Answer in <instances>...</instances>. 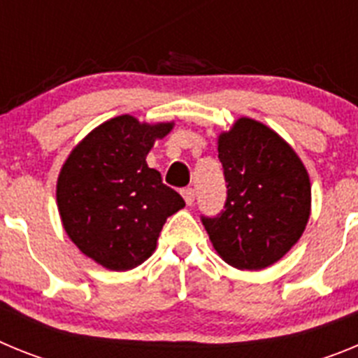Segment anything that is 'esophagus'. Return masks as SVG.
<instances>
[{
    "mask_svg": "<svg viewBox=\"0 0 358 358\" xmlns=\"http://www.w3.org/2000/svg\"><path fill=\"white\" fill-rule=\"evenodd\" d=\"M181 194H182V197H185L186 204H188V206H192V204H194V201H195V189L194 188H185Z\"/></svg>",
    "mask_w": 358,
    "mask_h": 358,
    "instance_id": "1",
    "label": "esophagus"
}]
</instances>
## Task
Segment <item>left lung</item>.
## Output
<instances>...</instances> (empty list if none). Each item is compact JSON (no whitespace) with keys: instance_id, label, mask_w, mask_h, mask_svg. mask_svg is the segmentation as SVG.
<instances>
[{"instance_id":"1","label":"left lung","mask_w":358,"mask_h":358,"mask_svg":"<svg viewBox=\"0 0 358 358\" xmlns=\"http://www.w3.org/2000/svg\"><path fill=\"white\" fill-rule=\"evenodd\" d=\"M227 197L201 220L215 251L236 268L258 271L285 255L310 217V179L287 141L264 123L240 118L218 138Z\"/></svg>"}]
</instances>
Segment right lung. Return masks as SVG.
<instances>
[{"label":"right lung","mask_w":358,"mask_h":358,"mask_svg":"<svg viewBox=\"0 0 358 358\" xmlns=\"http://www.w3.org/2000/svg\"><path fill=\"white\" fill-rule=\"evenodd\" d=\"M172 123L129 115L102 123L73 148L57 181L62 226L73 243L110 271L143 264L170 215L185 201L148 169L147 157Z\"/></svg>","instance_id":"right-lung-1"}]
</instances>
